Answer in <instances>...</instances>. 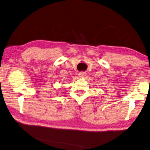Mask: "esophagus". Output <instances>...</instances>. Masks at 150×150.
Returning a JSON list of instances; mask_svg holds the SVG:
<instances>
[{
	"mask_svg": "<svg viewBox=\"0 0 150 150\" xmlns=\"http://www.w3.org/2000/svg\"><path fill=\"white\" fill-rule=\"evenodd\" d=\"M86 74L85 73V72H80L79 74H78V76H79V77H80V78H84V77L86 76Z\"/></svg>",
	"mask_w": 150,
	"mask_h": 150,
	"instance_id": "34e87169",
	"label": "esophagus"
}]
</instances>
